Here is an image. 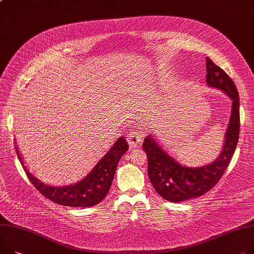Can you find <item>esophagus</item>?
Returning a JSON list of instances; mask_svg holds the SVG:
<instances>
[{"label": "esophagus", "instance_id": "1", "mask_svg": "<svg viewBox=\"0 0 254 254\" xmlns=\"http://www.w3.org/2000/svg\"><path fill=\"white\" fill-rule=\"evenodd\" d=\"M143 138V134L142 132L136 131V132H131L129 134H127L126 139L128 141V144L130 145V147H136L137 146Z\"/></svg>", "mask_w": 254, "mask_h": 254}]
</instances>
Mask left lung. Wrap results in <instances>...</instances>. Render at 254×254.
<instances>
[{"mask_svg": "<svg viewBox=\"0 0 254 254\" xmlns=\"http://www.w3.org/2000/svg\"><path fill=\"white\" fill-rule=\"evenodd\" d=\"M206 83L208 86L224 91L232 100L230 121L225 134L223 149L212 163L196 167H185L173 159L155 140L147 135L143 149L147 155V173L149 180L163 198L180 202L195 198L208 192L222 178L236 149L239 130V94L228 74L206 57Z\"/></svg>", "mask_w": 254, "mask_h": 254, "instance_id": "1", "label": "left lung"}]
</instances>
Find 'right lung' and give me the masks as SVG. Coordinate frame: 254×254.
<instances>
[{"mask_svg":"<svg viewBox=\"0 0 254 254\" xmlns=\"http://www.w3.org/2000/svg\"><path fill=\"white\" fill-rule=\"evenodd\" d=\"M15 147L18 159L34 187L55 203L74 207L93 206L106 197L112 185L117 166L122 155L128 150L127 141L121 136L84 179L72 185L56 187L45 184L35 178L24 165L23 158L16 145Z\"/></svg>","mask_w":254,"mask_h":254,"instance_id":"obj_1","label":"right lung"}]
</instances>
